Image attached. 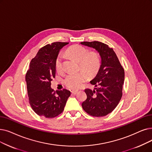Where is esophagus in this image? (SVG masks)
Wrapping results in <instances>:
<instances>
[{
  "label": "esophagus",
  "instance_id": "esophagus-1",
  "mask_svg": "<svg viewBox=\"0 0 152 152\" xmlns=\"http://www.w3.org/2000/svg\"><path fill=\"white\" fill-rule=\"evenodd\" d=\"M77 92H78L77 91H71L72 94H76Z\"/></svg>",
  "mask_w": 152,
  "mask_h": 152
}]
</instances>
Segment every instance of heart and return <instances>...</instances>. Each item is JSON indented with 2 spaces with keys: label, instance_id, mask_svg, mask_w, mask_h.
I'll return each mask as SVG.
<instances>
[{
  "label": "heart",
  "instance_id": "b5f03b06",
  "mask_svg": "<svg viewBox=\"0 0 152 152\" xmlns=\"http://www.w3.org/2000/svg\"><path fill=\"white\" fill-rule=\"evenodd\" d=\"M67 54L80 62L81 69L77 72H71L65 77L64 83L66 87L71 89H76L81 84L87 80L88 74L93 76L97 73L100 67V57L96 52H89V50L81 45H76L70 47L67 50ZM55 68L58 72L63 71V56L58 55L55 62Z\"/></svg>",
  "mask_w": 152,
  "mask_h": 152
}]
</instances>
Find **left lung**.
Instances as JSON below:
<instances>
[{"mask_svg":"<svg viewBox=\"0 0 152 152\" xmlns=\"http://www.w3.org/2000/svg\"><path fill=\"white\" fill-rule=\"evenodd\" d=\"M81 45L95 49L101 64L90 83L94 90L85 89L86 100L82 103L85 112L94 117H103L113 112L121 101L124 81V69L113 48L99 42H83Z\"/></svg>","mask_w":152,"mask_h":152,"instance_id":"obj_1","label":"left lung"}]
</instances>
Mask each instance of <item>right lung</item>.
<instances>
[{"label":"right lung","mask_w":152,"mask_h":152,"mask_svg":"<svg viewBox=\"0 0 152 152\" xmlns=\"http://www.w3.org/2000/svg\"><path fill=\"white\" fill-rule=\"evenodd\" d=\"M69 43L55 42L38 51L30 61L25 76L30 106L39 116L53 118L64 110L71 92L64 89H51V81L55 77V62L60 50Z\"/></svg>","instance_id":"add662e5"}]
</instances>
